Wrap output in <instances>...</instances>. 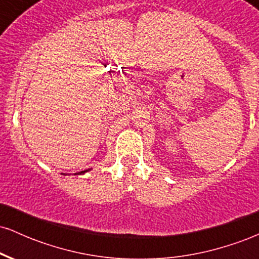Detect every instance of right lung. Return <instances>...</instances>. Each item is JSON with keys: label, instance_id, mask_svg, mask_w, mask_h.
Here are the masks:
<instances>
[{"label": "right lung", "instance_id": "1", "mask_svg": "<svg viewBox=\"0 0 259 259\" xmlns=\"http://www.w3.org/2000/svg\"><path fill=\"white\" fill-rule=\"evenodd\" d=\"M85 171H88V170H84V171H80V173H79V174H84V173H85Z\"/></svg>", "mask_w": 259, "mask_h": 259}]
</instances>
